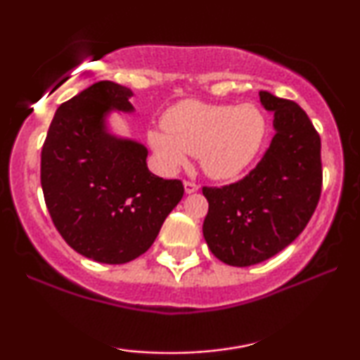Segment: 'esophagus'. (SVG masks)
Segmentation results:
<instances>
[{
	"mask_svg": "<svg viewBox=\"0 0 360 360\" xmlns=\"http://www.w3.org/2000/svg\"><path fill=\"white\" fill-rule=\"evenodd\" d=\"M184 188H185V193L190 195V193H195V191H198L200 186L196 185V184H193V181H185Z\"/></svg>",
	"mask_w": 360,
	"mask_h": 360,
	"instance_id": "obj_1",
	"label": "esophagus"
}]
</instances>
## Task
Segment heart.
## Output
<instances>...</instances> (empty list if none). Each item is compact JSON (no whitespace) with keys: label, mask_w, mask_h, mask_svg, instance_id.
I'll return each instance as SVG.
<instances>
[{"label":"heart","mask_w":360,"mask_h":360,"mask_svg":"<svg viewBox=\"0 0 360 360\" xmlns=\"http://www.w3.org/2000/svg\"><path fill=\"white\" fill-rule=\"evenodd\" d=\"M267 136V120L252 103L208 105L176 103L164 115V127L147 141L167 172H176L198 155L201 170L213 180H233L252 165Z\"/></svg>","instance_id":"1"}]
</instances>
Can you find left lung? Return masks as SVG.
Segmentation results:
<instances>
[{
    "label": "left lung",
    "mask_w": 360,
    "mask_h": 360,
    "mask_svg": "<svg viewBox=\"0 0 360 360\" xmlns=\"http://www.w3.org/2000/svg\"><path fill=\"white\" fill-rule=\"evenodd\" d=\"M274 112L275 136L248 176L223 188L205 186L203 236L214 257L249 267L274 257L298 238L321 195V141L302 108L259 91Z\"/></svg>",
    "instance_id": "8db88e82"
}]
</instances>
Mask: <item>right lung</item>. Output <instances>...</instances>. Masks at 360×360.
Returning <instances> with one entry per match:
<instances>
[{
    "instance_id": "1",
    "label": "right lung",
    "mask_w": 360,
    "mask_h": 360,
    "mask_svg": "<svg viewBox=\"0 0 360 360\" xmlns=\"http://www.w3.org/2000/svg\"><path fill=\"white\" fill-rule=\"evenodd\" d=\"M129 88L98 82L58 106L41 155L47 210L65 243L101 264H126L154 244L184 196L180 180L147 169V147L112 134L111 112H134Z\"/></svg>"
}]
</instances>
